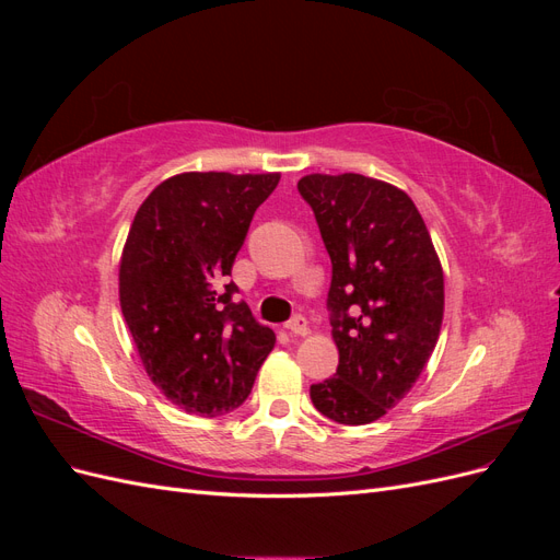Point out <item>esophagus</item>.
<instances>
[{"label":"esophagus","instance_id":"esophagus-1","mask_svg":"<svg viewBox=\"0 0 560 560\" xmlns=\"http://www.w3.org/2000/svg\"><path fill=\"white\" fill-rule=\"evenodd\" d=\"M284 327H287V331H292L294 336H306L308 334V322L303 315H294Z\"/></svg>","mask_w":560,"mask_h":560}]
</instances>
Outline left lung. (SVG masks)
<instances>
[{
  "mask_svg": "<svg viewBox=\"0 0 560 560\" xmlns=\"http://www.w3.org/2000/svg\"><path fill=\"white\" fill-rule=\"evenodd\" d=\"M308 202L331 259L327 308L336 374L311 385L315 409L366 425L404 399L425 369L444 317V273L413 200L364 175H306Z\"/></svg>",
  "mask_w": 560,
  "mask_h": 560,
  "instance_id": "8db88e82",
  "label": "left lung"
}]
</instances>
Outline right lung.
Returning a JSON list of instances; mask_svg holds the SVG:
<instances>
[{"label":"right lung","mask_w":560,"mask_h":560,"mask_svg":"<svg viewBox=\"0 0 560 560\" xmlns=\"http://www.w3.org/2000/svg\"><path fill=\"white\" fill-rule=\"evenodd\" d=\"M278 173H184L140 206L118 268L126 325L149 378L186 413L224 416L247 399L276 334L228 282Z\"/></svg>","instance_id":"right-lung-1"}]
</instances>
